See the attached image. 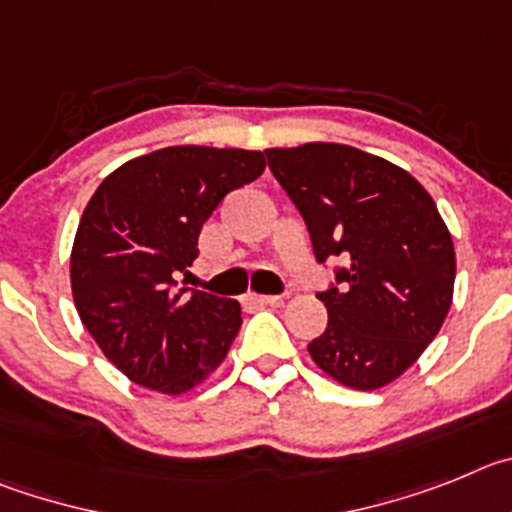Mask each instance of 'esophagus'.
<instances>
[{"label":"esophagus","mask_w":512,"mask_h":512,"mask_svg":"<svg viewBox=\"0 0 512 512\" xmlns=\"http://www.w3.org/2000/svg\"><path fill=\"white\" fill-rule=\"evenodd\" d=\"M247 303L255 308H265V306H280L283 298L280 296H247Z\"/></svg>","instance_id":"1"}]
</instances>
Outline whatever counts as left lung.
I'll return each mask as SVG.
<instances>
[{
    "mask_svg": "<svg viewBox=\"0 0 512 512\" xmlns=\"http://www.w3.org/2000/svg\"><path fill=\"white\" fill-rule=\"evenodd\" d=\"M301 211L319 265L339 257L319 290L329 324L308 344L336 382L375 390L434 342L451 306L454 245L426 188L388 160L334 142L265 150Z\"/></svg>",
    "mask_w": 512,
    "mask_h": 512,
    "instance_id": "obj_1",
    "label": "left lung"
}]
</instances>
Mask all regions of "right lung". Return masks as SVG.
Returning a JSON list of instances; mask_svg holds the SVG:
<instances>
[{
    "label": "right lung",
    "instance_id": "add662e5",
    "mask_svg": "<svg viewBox=\"0 0 512 512\" xmlns=\"http://www.w3.org/2000/svg\"><path fill=\"white\" fill-rule=\"evenodd\" d=\"M257 150L178 145L101 181L71 252L76 311L101 352L142 388L178 395L222 365L242 326L232 298L178 290L204 222L227 193L260 178Z\"/></svg>",
    "mask_w": 512,
    "mask_h": 512
}]
</instances>
